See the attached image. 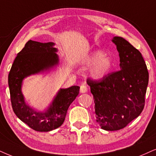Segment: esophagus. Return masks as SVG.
Listing matches in <instances>:
<instances>
[{
  "label": "esophagus",
  "instance_id": "1",
  "mask_svg": "<svg viewBox=\"0 0 156 156\" xmlns=\"http://www.w3.org/2000/svg\"><path fill=\"white\" fill-rule=\"evenodd\" d=\"M87 86H86V84H83L81 86H80V92L81 93V94H84V93H86L87 92Z\"/></svg>",
  "mask_w": 156,
  "mask_h": 156
}]
</instances>
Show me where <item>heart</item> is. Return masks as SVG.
<instances>
[{
  "label": "heart",
  "instance_id": "heart-1",
  "mask_svg": "<svg viewBox=\"0 0 156 156\" xmlns=\"http://www.w3.org/2000/svg\"><path fill=\"white\" fill-rule=\"evenodd\" d=\"M84 62L88 66H91L89 70V76L94 80H103L113 68V62L111 58L101 50L93 52Z\"/></svg>",
  "mask_w": 156,
  "mask_h": 156
}]
</instances>
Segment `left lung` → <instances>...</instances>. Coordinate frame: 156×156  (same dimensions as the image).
I'll return each mask as SVG.
<instances>
[{
    "label": "left lung",
    "mask_w": 156,
    "mask_h": 156,
    "mask_svg": "<svg viewBox=\"0 0 156 156\" xmlns=\"http://www.w3.org/2000/svg\"><path fill=\"white\" fill-rule=\"evenodd\" d=\"M112 42L119 52L120 70L101 81H86L94 96L96 122L106 131L121 129L141 114L149 79L140 51L122 37H114Z\"/></svg>",
    "instance_id": "1"
}]
</instances>
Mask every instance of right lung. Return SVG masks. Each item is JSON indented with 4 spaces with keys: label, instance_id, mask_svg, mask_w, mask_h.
<instances>
[{
    "label": "right lung",
    "instance_id": "1",
    "mask_svg": "<svg viewBox=\"0 0 156 156\" xmlns=\"http://www.w3.org/2000/svg\"><path fill=\"white\" fill-rule=\"evenodd\" d=\"M54 42L41 43L29 40L13 61L9 74L11 105L16 117L38 132H49L63 124L67 111L79 94L80 87L60 88L47 108L38 110L26 101L22 93L25 78L44 74L57 68L60 59Z\"/></svg>",
    "mask_w": 156,
    "mask_h": 156
}]
</instances>
